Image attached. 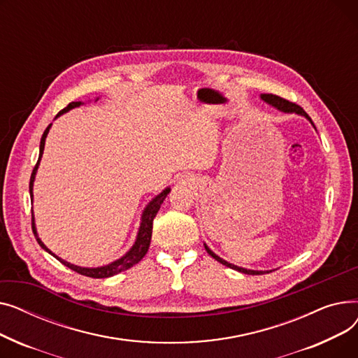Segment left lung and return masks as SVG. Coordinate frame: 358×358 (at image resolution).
Masks as SVG:
<instances>
[{
  "instance_id": "1",
  "label": "left lung",
  "mask_w": 358,
  "mask_h": 358,
  "mask_svg": "<svg viewBox=\"0 0 358 358\" xmlns=\"http://www.w3.org/2000/svg\"><path fill=\"white\" fill-rule=\"evenodd\" d=\"M259 99H261L262 101H264V103L270 104L271 107L277 108L278 111L289 113V115H299V116H303V117H306V119L310 122V124L315 127V124H313L312 119L306 115V111H305L302 107H300V106H297V104H294V103H290V101H287V100H285V99H281V97H278V96H274V94H261ZM204 248H206V251H208V254H209L210 257H213L216 261H219L220 264L227 266V267H229V268H232V270L241 271V273H243V274H252V275L262 274V273H268V271L248 270V268H243V267H238V266H235V264H231V262H228V261H224V259H223V258H220L219 255H216V254H215V252H213L208 245H206V243H204Z\"/></svg>"
}]
</instances>
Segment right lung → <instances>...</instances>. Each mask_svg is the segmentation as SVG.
Instances as JSON below:
<instances>
[{
	"label": "right lung",
	"instance_id": "right-lung-1",
	"mask_svg": "<svg viewBox=\"0 0 358 358\" xmlns=\"http://www.w3.org/2000/svg\"><path fill=\"white\" fill-rule=\"evenodd\" d=\"M99 100V97L96 99V101ZM81 104H84L83 101H72L69 103L64 110H61L58 115H56L55 119H58L61 115H64V113H68L69 110L75 108V107H80ZM52 127V123L46 127V130L43 131L42 135V139H41V148H39V159H37V164L33 169L31 173V177H30V185H29V190H30V199L33 201V185H34V178H36V173H37V168H39V164H41V159L43 157V150H45V142H46V136L49 134V130ZM169 192H171V189L169 187H166V189H164L158 196H155L152 200H150L146 208L143 209L142 212V216H141V224H139V229H138V235H136V239L134 242V245L130 247V250L122 255L120 258L115 259L113 262H108V264L106 266H101V267H81V266H75V264H71V262L62 259L61 257H58L56 254H53L45 243L42 242V239L39 238V234H37V229H36V223H34V215L31 212V222H33V234L36 236V241L39 242V245L46 251L49 252L50 255H53L56 259L61 261L64 266H66L68 268L77 271L78 274H83V275H87V277H92V278H107V277H111V275H116L130 267H134L135 264H138V262L145 257V254L148 252L149 250V245H150V238H152V222H154V217L157 216L161 204L164 203L165 197L169 194Z\"/></svg>",
	"mask_w": 358,
	"mask_h": 358
}]
</instances>
